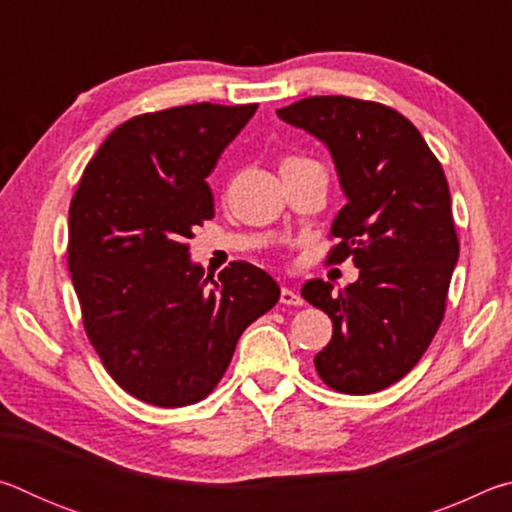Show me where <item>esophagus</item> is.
Returning <instances> with one entry per match:
<instances>
[{"instance_id":"34e87169","label":"esophagus","mask_w":512,"mask_h":512,"mask_svg":"<svg viewBox=\"0 0 512 512\" xmlns=\"http://www.w3.org/2000/svg\"><path fill=\"white\" fill-rule=\"evenodd\" d=\"M280 302H282V305H289V307H298V305H302V298H300V293L284 287L280 291Z\"/></svg>"}]
</instances>
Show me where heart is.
Listing matches in <instances>:
<instances>
[{
  "label": "heart",
  "instance_id": "1",
  "mask_svg": "<svg viewBox=\"0 0 512 512\" xmlns=\"http://www.w3.org/2000/svg\"><path fill=\"white\" fill-rule=\"evenodd\" d=\"M305 164H314V160L309 158H300V155H289V158H284L280 164V171L282 169H296V167H305Z\"/></svg>",
  "mask_w": 512,
  "mask_h": 512
}]
</instances>
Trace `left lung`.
<instances>
[{
    "mask_svg": "<svg viewBox=\"0 0 512 512\" xmlns=\"http://www.w3.org/2000/svg\"><path fill=\"white\" fill-rule=\"evenodd\" d=\"M332 153L345 205L327 262L352 257L359 280L334 293L309 280L302 298L332 318L316 372L348 395L400 381L443 323L458 237L445 171L418 128L375 101L309 97L277 110Z\"/></svg>",
    "mask_w": 512,
    "mask_h": 512,
    "instance_id": "obj_1",
    "label": "left lung"
}]
</instances>
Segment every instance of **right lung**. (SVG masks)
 I'll return each mask as SVG.
<instances>
[{
    "mask_svg": "<svg viewBox=\"0 0 512 512\" xmlns=\"http://www.w3.org/2000/svg\"><path fill=\"white\" fill-rule=\"evenodd\" d=\"M255 110L194 103L124 121L69 205L67 266L85 332L108 375L146 404L201 402L244 329L280 300L262 268L232 262L214 282L187 246L214 216L205 178Z\"/></svg>",
    "mask_w": 512,
    "mask_h": 512,
    "instance_id": "1",
    "label": "right lung"
}]
</instances>
